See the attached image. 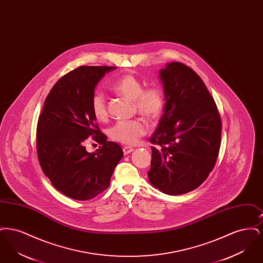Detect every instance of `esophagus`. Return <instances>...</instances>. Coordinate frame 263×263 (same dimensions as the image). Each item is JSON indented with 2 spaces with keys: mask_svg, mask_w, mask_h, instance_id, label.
<instances>
[{
  "mask_svg": "<svg viewBox=\"0 0 263 263\" xmlns=\"http://www.w3.org/2000/svg\"><path fill=\"white\" fill-rule=\"evenodd\" d=\"M131 152H133V148L128 147V146L123 147V153H124V155H128V154H130Z\"/></svg>",
  "mask_w": 263,
  "mask_h": 263,
  "instance_id": "34e87169",
  "label": "esophagus"
}]
</instances>
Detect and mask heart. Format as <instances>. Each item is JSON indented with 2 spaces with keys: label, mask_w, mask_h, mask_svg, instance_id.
Segmentation results:
<instances>
[{
  "label": "heart",
  "mask_w": 263,
  "mask_h": 263,
  "mask_svg": "<svg viewBox=\"0 0 263 263\" xmlns=\"http://www.w3.org/2000/svg\"><path fill=\"white\" fill-rule=\"evenodd\" d=\"M113 89L133 100L134 108L143 116L155 119L158 118L164 108V93L162 88L149 87L144 88L143 84L135 76L126 74L119 78L113 85ZM90 110L93 117L99 121H105L108 117V109L105 97L97 91L90 100ZM148 132V125L142 118L118 121L108 130V135L113 141L124 144L135 145Z\"/></svg>",
  "instance_id": "obj_1"
}]
</instances>
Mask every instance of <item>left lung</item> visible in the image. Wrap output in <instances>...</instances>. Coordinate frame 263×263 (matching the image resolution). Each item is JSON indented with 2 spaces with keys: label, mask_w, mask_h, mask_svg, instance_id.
Wrapping results in <instances>:
<instances>
[{
  "label": "left lung",
  "mask_w": 263,
  "mask_h": 263,
  "mask_svg": "<svg viewBox=\"0 0 263 263\" xmlns=\"http://www.w3.org/2000/svg\"><path fill=\"white\" fill-rule=\"evenodd\" d=\"M165 104L150 138L151 183L168 195L200 186L215 166L221 145L222 120L205 84L180 62L160 71Z\"/></svg>",
  "instance_id": "8db88e82"
}]
</instances>
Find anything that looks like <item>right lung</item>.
Returning a JSON list of instances; mask_svg holds the SVG:
<instances>
[{"label": "right lung", "mask_w": 263, "mask_h": 263, "mask_svg": "<svg viewBox=\"0 0 263 263\" xmlns=\"http://www.w3.org/2000/svg\"><path fill=\"white\" fill-rule=\"evenodd\" d=\"M111 66H81L51 88L38 117L36 150L40 166L52 185L75 200H88L107 189L121 147L106 140L90 110L95 88ZM88 137L102 146L88 153Z\"/></svg>", "instance_id": "1"}]
</instances>
